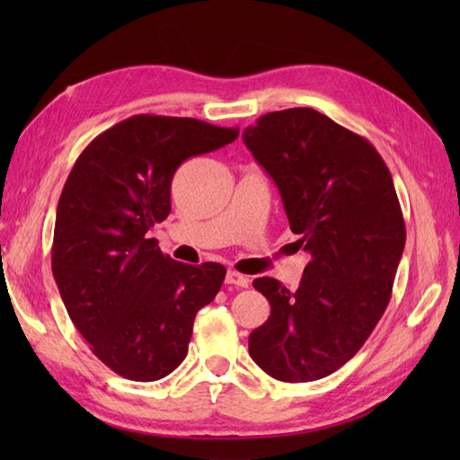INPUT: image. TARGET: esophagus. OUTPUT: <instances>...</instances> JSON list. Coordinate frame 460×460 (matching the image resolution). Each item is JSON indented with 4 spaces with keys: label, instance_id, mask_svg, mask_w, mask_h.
<instances>
[{
    "label": "esophagus",
    "instance_id": "esophagus-1",
    "mask_svg": "<svg viewBox=\"0 0 460 460\" xmlns=\"http://www.w3.org/2000/svg\"><path fill=\"white\" fill-rule=\"evenodd\" d=\"M225 282H227V285L247 288L249 287V277L241 275V272H237V270H227V275H225Z\"/></svg>",
    "mask_w": 460,
    "mask_h": 460
}]
</instances>
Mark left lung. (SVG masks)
Wrapping results in <instances>:
<instances>
[{
  "label": "left lung",
  "instance_id": "left-lung-1",
  "mask_svg": "<svg viewBox=\"0 0 460 460\" xmlns=\"http://www.w3.org/2000/svg\"><path fill=\"white\" fill-rule=\"evenodd\" d=\"M243 142L312 257L295 292L252 280L270 316L251 332L249 354L288 384L326 377L358 354L392 298L405 247L392 173L369 140L314 109L262 114Z\"/></svg>",
  "mask_w": 460,
  "mask_h": 460
}]
</instances>
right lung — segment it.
Instances as JSON below:
<instances>
[{
    "label": "right lung",
    "mask_w": 460,
    "mask_h": 460,
    "mask_svg": "<svg viewBox=\"0 0 460 460\" xmlns=\"http://www.w3.org/2000/svg\"><path fill=\"white\" fill-rule=\"evenodd\" d=\"M237 136L195 119L136 114L96 136L68 173L53 277L93 354L126 379L172 374L188 354L195 314L223 285L219 262L183 265L148 231L170 215L175 170Z\"/></svg>",
    "instance_id": "add662e5"
}]
</instances>
